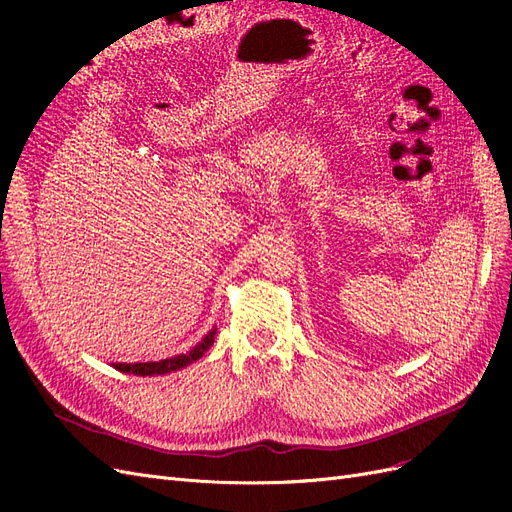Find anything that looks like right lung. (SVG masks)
I'll return each instance as SVG.
<instances>
[{
  "mask_svg": "<svg viewBox=\"0 0 512 512\" xmlns=\"http://www.w3.org/2000/svg\"><path fill=\"white\" fill-rule=\"evenodd\" d=\"M215 339V329L209 331V335L200 342L196 348H192L190 352L185 354H177L173 359H164V361H153V363H113V367L117 371H123V374H136V376H160V374H168V371H177L185 365H190L194 361H198L211 346Z\"/></svg>",
  "mask_w": 512,
  "mask_h": 512,
  "instance_id": "add662e5",
  "label": "right lung"
}]
</instances>
